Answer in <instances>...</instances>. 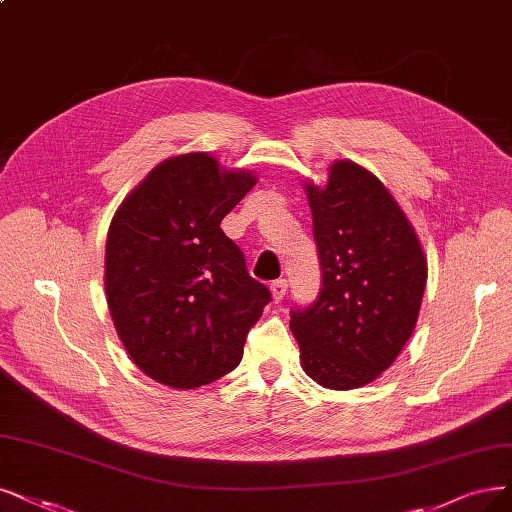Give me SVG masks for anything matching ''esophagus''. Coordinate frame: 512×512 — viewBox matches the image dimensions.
Instances as JSON below:
<instances>
[{
	"label": "esophagus",
	"instance_id": "esophagus-1",
	"mask_svg": "<svg viewBox=\"0 0 512 512\" xmlns=\"http://www.w3.org/2000/svg\"><path fill=\"white\" fill-rule=\"evenodd\" d=\"M270 291H272V299L278 304V301H282V297H285V293H287V280L280 278V280L272 282Z\"/></svg>",
	"mask_w": 512,
	"mask_h": 512
}]
</instances>
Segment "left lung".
Here are the masks:
<instances>
[{
  "label": "left lung",
  "instance_id": "left-lung-1",
  "mask_svg": "<svg viewBox=\"0 0 512 512\" xmlns=\"http://www.w3.org/2000/svg\"><path fill=\"white\" fill-rule=\"evenodd\" d=\"M304 187L323 287L291 312L299 361L323 388H361L396 361L418 323L426 255L399 202L361 164L337 160L323 187Z\"/></svg>",
  "mask_w": 512,
  "mask_h": 512
}]
</instances>
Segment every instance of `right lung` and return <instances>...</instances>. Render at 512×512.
Segmentation results:
<instances>
[{
	"label": "right lung",
	"mask_w": 512,
	"mask_h": 512,
	"mask_svg": "<svg viewBox=\"0 0 512 512\" xmlns=\"http://www.w3.org/2000/svg\"><path fill=\"white\" fill-rule=\"evenodd\" d=\"M257 177L206 151L173 156L122 200L105 244L113 327L147 377L177 390L238 367L270 291L246 272L221 219Z\"/></svg>",
	"instance_id": "right-lung-1"
}]
</instances>
